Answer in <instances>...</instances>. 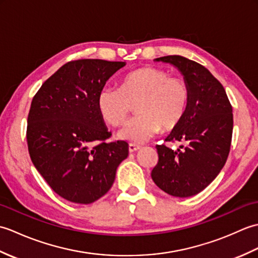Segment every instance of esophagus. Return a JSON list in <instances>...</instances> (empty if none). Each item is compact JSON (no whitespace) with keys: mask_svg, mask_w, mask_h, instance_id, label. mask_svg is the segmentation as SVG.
Returning a JSON list of instances; mask_svg holds the SVG:
<instances>
[{"mask_svg":"<svg viewBox=\"0 0 258 258\" xmlns=\"http://www.w3.org/2000/svg\"><path fill=\"white\" fill-rule=\"evenodd\" d=\"M141 149V146L135 145V144H128V151L130 153H134L136 151H139Z\"/></svg>","mask_w":258,"mask_h":258,"instance_id":"esophagus-1","label":"esophagus"}]
</instances>
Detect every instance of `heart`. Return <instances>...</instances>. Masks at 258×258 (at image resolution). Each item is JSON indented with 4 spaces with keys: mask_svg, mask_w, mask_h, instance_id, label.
<instances>
[{
    "mask_svg": "<svg viewBox=\"0 0 258 258\" xmlns=\"http://www.w3.org/2000/svg\"><path fill=\"white\" fill-rule=\"evenodd\" d=\"M189 102V87L177 75L145 67L126 74L119 87H104L97 98L103 119L117 127L136 106V116L120 130L118 136L133 143H144L158 131H171L182 122Z\"/></svg>",
    "mask_w": 258,
    "mask_h": 258,
    "instance_id": "b5f03b06",
    "label": "heart"
}]
</instances>
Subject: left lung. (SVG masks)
<instances>
[{
	"instance_id": "obj_1",
	"label": "left lung",
	"mask_w": 258,
	"mask_h": 258,
	"mask_svg": "<svg viewBox=\"0 0 258 258\" xmlns=\"http://www.w3.org/2000/svg\"><path fill=\"white\" fill-rule=\"evenodd\" d=\"M156 61L175 65L189 87L187 111L165 142L185 145L173 151L156 145L158 162L152 169L154 183L175 197L199 194L224 167L231 150L233 108L221 82L202 64L180 55Z\"/></svg>"
}]
</instances>
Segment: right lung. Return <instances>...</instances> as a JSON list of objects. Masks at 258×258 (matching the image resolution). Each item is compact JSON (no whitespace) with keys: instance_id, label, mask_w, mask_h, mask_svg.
<instances>
[{"instance_id":"obj_1","label":"right lung","mask_w":258,"mask_h":258,"mask_svg":"<svg viewBox=\"0 0 258 258\" xmlns=\"http://www.w3.org/2000/svg\"><path fill=\"white\" fill-rule=\"evenodd\" d=\"M124 62L84 58L65 63L36 92L27 116L26 141L35 168L64 200L91 204L114 183L128 155L125 141L106 142L97 98Z\"/></svg>"}]
</instances>
